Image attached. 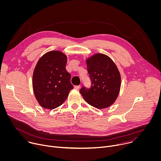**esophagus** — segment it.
I'll list each match as a JSON object with an SVG mask.
<instances>
[{"instance_id": "1", "label": "esophagus", "mask_w": 161, "mask_h": 161, "mask_svg": "<svg viewBox=\"0 0 161 161\" xmlns=\"http://www.w3.org/2000/svg\"><path fill=\"white\" fill-rule=\"evenodd\" d=\"M75 89L76 90H79L80 88V85H78V86H75Z\"/></svg>"}]
</instances>
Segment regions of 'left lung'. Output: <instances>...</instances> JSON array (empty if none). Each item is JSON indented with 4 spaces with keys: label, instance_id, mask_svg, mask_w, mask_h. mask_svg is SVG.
<instances>
[{
    "label": "left lung",
    "instance_id": "left-lung-1",
    "mask_svg": "<svg viewBox=\"0 0 161 161\" xmlns=\"http://www.w3.org/2000/svg\"><path fill=\"white\" fill-rule=\"evenodd\" d=\"M86 64L92 85L90 89L83 87L80 93L94 108H108L117 99L121 88V75L116 64L108 56L101 53L88 58Z\"/></svg>",
    "mask_w": 161,
    "mask_h": 161
}]
</instances>
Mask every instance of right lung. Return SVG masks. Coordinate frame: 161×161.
Returning a JSON list of instances; mask_svg holds the SVG:
<instances>
[{"label": "right lung", "instance_id": "obj_1", "mask_svg": "<svg viewBox=\"0 0 161 161\" xmlns=\"http://www.w3.org/2000/svg\"><path fill=\"white\" fill-rule=\"evenodd\" d=\"M68 58L59 50L49 51L38 61L33 73L35 97L45 109H53L66 100L73 86L66 69Z\"/></svg>", "mask_w": 161, "mask_h": 161}]
</instances>
